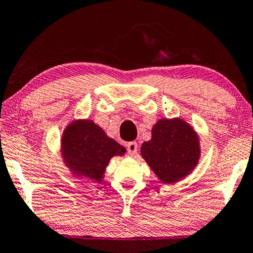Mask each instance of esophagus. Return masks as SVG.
<instances>
[{
	"label": "esophagus",
	"instance_id": "obj_1",
	"mask_svg": "<svg viewBox=\"0 0 253 253\" xmlns=\"http://www.w3.org/2000/svg\"><path fill=\"white\" fill-rule=\"evenodd\" d=\"M126 150H127V152H129V155H131V156L136 155L137 150H138V144H137L136 142L127 143L126 144Z\"/></svg>",
	"mask_w": 253,
	"mask_h": 253
}]
</instances>
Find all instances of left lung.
Returning <instances> with one entry per match:
<instances>
[{
    "label": "left lung",
    "instance_id": "left-lung-1",
    "mask_svg": "<svg viewBox=\"0 0 253 253\" xmlns=\"http://www.w3.org/2000/svg\"><path fill=\"white\" fill-rule=\"evenodd\" d=\"M142 156L165 183L179 181L199 162V138L181 120H160L152 129V139L142 146Z\"/></svg>",
    "mask_w": 253,
    "mask_h": 253
}]
</instances>
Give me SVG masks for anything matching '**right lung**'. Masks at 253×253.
<instances>
[{
    "label": "right lung",
    "instance_id": "obj_1",
    "mask_svg": "<svg viewBox=\"0 0 253 253\" xmlns=\"http://www.w3.org/2000/svg\"><path fill=\"white\" fill-rule=\"evenodd\" d=\"M62 156L70 169L83 178L101 181L111 157L121 156L126 149L109 138L91 121H77L62 137Z\"/></svg>",
    "mask_w": 253,
    "mask_h": 253
}]
</instances>
